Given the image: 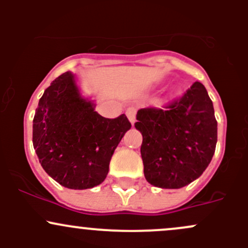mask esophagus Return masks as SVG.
I'll use <instances>...</instances> for the list:
<instances>
[{
	"mask_svg": "<svg viewBox=\"0 0 248 248\" xmlns=\"http://www.w3.org/2000/svg\"><path fill=\"white\" fill-rule=\"evenodd\" d=\"M136 114H137V109L134 108V107H131V108H128L126 110L127 117H128V120L132 122V124H134V122H136Z\"/></svg>",
	"mask_w": 248,
	"mask_h": 248,
	"instance_id": "obj_1",
	"label": "esophagus"
}]
</instances>
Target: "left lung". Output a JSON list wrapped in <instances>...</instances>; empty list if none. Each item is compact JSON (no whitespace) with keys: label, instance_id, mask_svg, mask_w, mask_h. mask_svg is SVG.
<instances>
[{"label":"left lung","instance_id":"left-lung-1","mask_svg":"<svg viewBox=\"0 0 248 248\" xmlns=\"http://www.w3.org/2000/svg\"><path fill=\"white\" fill-rule=\"evenodd\" d=\"M136 128L147 182L161 188H181L202 174L217 142L212 101L196 81L167 109L144 108L137 112Z\"/></svg>","mask_w":248,"mask_h":248}]
</instances>
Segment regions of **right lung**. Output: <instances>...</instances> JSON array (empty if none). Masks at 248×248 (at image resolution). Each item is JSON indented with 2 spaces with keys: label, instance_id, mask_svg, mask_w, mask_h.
Returning <instances> with one entry per match:
<instances>
[{
  "label": "right lung",
  "instance_id": "1",
  "mask_svg": "<svg viewBox=\"0 0 248 248\" xmlns=\"http://www.w3.org/2000/svg\"><path fill=\"white\" fill-rule=\"evenodd\" d=\"M131 127L124 114L106 119L94 111L74 74L66 72L39 99L32 141L49 176L67 188L86 189L106 180L112 154Z\"/></svg>",
  "mask_w": 248,
  "mask_h": 248
}]
</instances>
